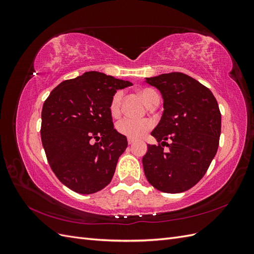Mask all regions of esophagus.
Here are the masks:
<instances>
[{
    "label": "esophagus",
    "mask_w": 254,
    "mask_h": 254,
    "mask_svg": "<svg viewBox=\"0 0 254 254\" xmlns=\"http://www.w3.org/2000/svg\"><path fill=\"white\" fill-rule=\"evenodd\" d=\"M127 141H128V144H129V145H131V144H133V143H134V140H133V139H131V137H128Z\"/></svg>",
    "instance_id": "1"
}]
</instances>
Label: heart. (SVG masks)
<instances>
[{
    "instance_id": "obj_1",
    "label": "heart",
    "mask_w": 254,
    "mask_h": 254,
    "mask_svg": "<svg viewBox=\"0 0 254 254\" xmlns=\"http://www.w3.org/2000/svg\"><path fill=\"white\" fill-rule=\"evenodd\" d=\"M139 94L142 97L145 104L148 107L159 104V95L155 90L150 88H143L139 90ZM122 102H123V92H115L110 101V113L112 117H119L122 112ZM152 121L149 119H141L134 120L130 118H124L117 123L118 132L126 135L131 139H139L142 137L148 130L152 127Z\"/></svg>"
}]
</instances>
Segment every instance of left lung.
<instances>
[{
  "label": "left lung",
  "mask_w": 254,
  "mask_h": 254,
  "mask_svg": "<svg viewBox=\"0 0 254 254\" xmlns=\"http://www.w3.org/2000/svg\"><path fill=\"white\" fill-rule=\"evenodd\" d=\"M162 94L164 111L143 157L146 178L163 193H182L201 180L219 145L221 114L203 84L180 72L146 78ZM170 139L171 144L166 141ZM166 144L168 151L164 149Z\"/></svg>",
  "instance_id": "1"
}]
</instances>
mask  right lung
I'll use <instances>...</instances> for the list:
<instances>
[{
	"instance_id": "add662e5",
	"label": "right lung",
	"mask_w": 254,
	"mask_h": 254,
	"mask_svg": "<svg viewBox=\"0 0 254 254\" xmlns=\"http://www.w3.org/2000/svg\"><path fill=\"white\" fill-rule=\"evenodd\" d=\"M99 72L61 82L45 99L41 141L48 162L61 183L79 194H93L110 183L127 139L113 127L110 101L131 86Z\"/></svg>"
}]
</instances>
